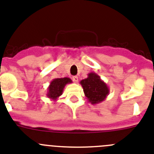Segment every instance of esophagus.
I'll use <instances>...</instances> for the list:
<instances>
[{
    "instance_id": "34e87169",
    "label": "esophagus",
    "mask_w": 154,
    "mask_h": 154,
    "mask_svg": "<svg viewBox=\"0 0 154 154\" xmlns=\"http://www.w3.org/2000/svg\"><path fill=\"white\" fill-rule=\"evenodd\" d=\"M72 79H73V80H74V82L75 83L78 82V77H77V76H74V77H72Z\"/></svg>"
}]
</instances>
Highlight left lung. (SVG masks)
Instances as JSON below:
<instances>
[{"label":"left lung","mask_w":154,"mask_h":154,"mask_svg":"<svg viewBox=\"0 0 154 154\" xmlns=\"http://www.w3.org/2000/svg\"><path fill=\"white\" fill-rule=\"evenodd\" d=\"M80 84L84 89V95L92 104L101 103L106 99L110 93L109 87L94 72L87 74V78L80 80Z\"/></svg>","instance_id":"1"}]
</instances>
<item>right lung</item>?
Returning a JSON list of instances; mask_svg holds the SVG:
<instances>
[{
	"mask_svg": "<svg viewBox=\"0 0 154 154\" xmlns=\"http://www.w3.org/2000/svg\"><path fill=\"white\" fill-rule=\"evenodd\" d=\"M71 83L72 80L69 77L54 79L53 80H51L49 87H48L47 97L54 101L57 100L63 94L65 86Z\"/></svg>",
	"mask_w": 154,
	"mask_h": 154,
	"instance_id": "1",
	"label": "right lung"
}]
</instances>
